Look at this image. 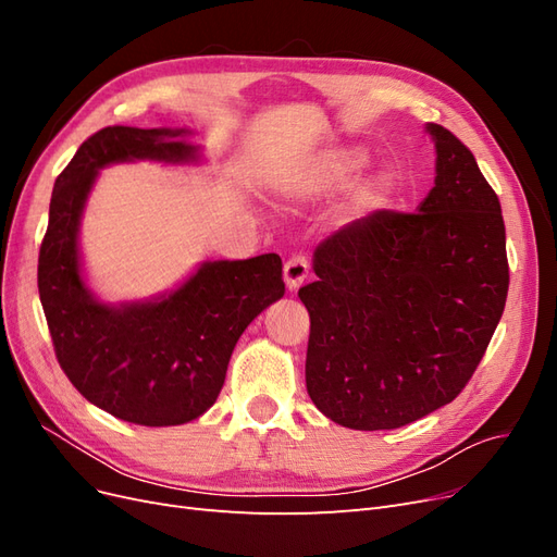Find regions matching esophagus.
I'll list each match as a JSON object with an SVG mask.
<instances>
[{
  "mask_svg": "<svg viewBox=\"0 0 557 557\" xmlns=\"http://www.w3.org/2000/svg\"><path fill=\"white\" fill-rule=\"evenodd\" d=\"M309 276V260L305 256H293L283 267V278L288 290H297Z\"/></svg>",
  "mask_w": 557,
  "mask_h": 557,
  "instance_id": "34e87169",
  "label": "esophagus"
}]
</instances>
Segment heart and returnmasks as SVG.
<instances>
[{"mask_svg":"<svg viewBox=\"0 0 557 557\" xmlns=\"http://www.w3.org/2000/svg\"><path fill=\"white\" fill-rule=\"evenodd\" d=\"M364 164V156L362 153H356V150H348V153H336L334 158H330L323 166H320V174H323V178H346L348 174H352L358 170V166ZM379 195V188L376 185H369L367 188V197L372 199Z\"/></svg>","mask_w":557,"mask_h":557,"instance_id":"b5f03b06","label":"heart"}]
</instances>
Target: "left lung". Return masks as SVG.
I'll use <instances>...</instances> for the list:
<instances>
[{"instance_id":"left-lung-1","label":"left lung","mask_w":557,"mask_h":557,"mask_svg":"<svg viewBox=\"0 0 557 557\" xmlns=\"http://www.w3.org/2000/svg\"><path fill=\"white\" fill-rule=\"evenodd\" d=\"M434 188L413 213L379 209L315 248L299 288L311 318L307 391L350 430H395L458 397L509 293L502 207L442 125Z\"/></svg>"}]
</instances>
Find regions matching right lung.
Here are the masks:
<instances>
[{
	"mask_svg": "<svg viewBox=\"0 0 557 557\" xmlns=\"http://www.w3.org/2000/svg\"><path fill=\"white\" fill-rule=\"evenodd\" d=\"M174 129L104 127L81 144L50 197L39 248V297L55 358L76 391L127 423L181 425L221 395L242 332L285 293L283 262L267 252L207 262L153 305H99L78 274V218L97 170L123 160L193 158Z\"/></svg>",
	"mask_w": 557,
	"mask_h": 557,
	"instance_id": "obj_1",
	"label": "right lung"
}]
</instances>
